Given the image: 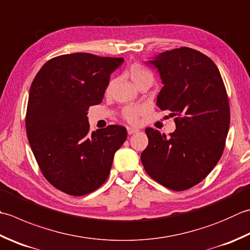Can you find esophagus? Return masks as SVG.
I'll return each instance as SVG.
<instances>
[{"mask_svg": "<svg viewBox=\"0 0 250 250\" xmlns=\"http://www.w3.org/2000/svg\"><path fill=\"white\" fill-rule=\"evenodd\" d=\"M126 131H128V134H133V133H136L139 130L138 129H134V128H131V126H128L126 128Z\"/></svg>", "mask_w": 250, "mask_h": 250, "instance_id": "34e87169", "label": "esophagus"}]
</instances>
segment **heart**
Wrapping results in <instances>:
<instances>
[{
    "label": "heart",
    "instance_id": "heart-1",
    "mask_svg": "<svg viewBox=\"0 0 250 250\" xmlns=\"http://www.w3.org/2000/svg\"><path fill=\"white\" fill-rule=\"evenodd\" d=\"M126 75L130 77V79L134 84L140 87L143 84H150L154 82V73L150 69L144 66L141 62H132L126 69ZM115 87V80H110L106 86L105 94L109 96ZM145 108L142 105H128L125 106L121 110L122 118L129 124H138L140 117L144 114Z\"/></svg>",
    "mask_w": 250,
    "mask_h": 250
}]
</instances>
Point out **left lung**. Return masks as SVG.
Listing matches in <instances>:
<instances>
[{"instance_id": "left-lung-1", "label": "left lung", "mask_w": 250, "mask_h": 250, "mask_svg": "<svg viewBox=\"0 0 250 250\" xmlns=\"http://www.w3.org/2000/svg\"><path fill=\"white\" fill-rule=\"evenodd\" d=\"M164 86L161 110L175 117L170 136L146 128L148 145L141 154L149 177L172 190H185L207 177L221 158L229 128V97L218 67L189 47L161 53L149 61Z\"/></svg>"}]
</instances>
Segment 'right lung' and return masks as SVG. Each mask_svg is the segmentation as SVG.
<instances>
[{
	"label": "right lung",
	"instance_id": "add662e5",
	"mask_svg": "<svg viewBox=\"0 0 250 250\" xmlns=\"http://www.w3.org/2000/svg\"><path fill=\"white\" fill-rule=\"evenodd\" d=\"M122 62L121 57L65 54L44 63L31 83L29 144L44 178L68 195L83 196L102 187L126 139V129L116 125L91 133L86 117Z\"/></svg>",
	"mask_w": 250,
	"mask_h": 250
}]
</instances>
